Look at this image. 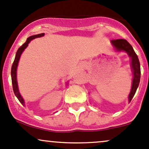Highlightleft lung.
Here are the masks:
<instances>
[{
	"instance_id": "8db88e82",
	"label": "left lung",
	"mask_w": 149,
	"mask_h": 149,
	"mask_svg": "<svg viewBox=\"0 0 149 149\" xmlns=\"http://www.w3.org/2000/svg\"><path fill=\"white\" fill-rule=\"evenodd\" d=\"M111 44L113 46L116 52H125L128 54L131 60V68L133 73V80H132V88L130 95H129V102H131L134 95H135L137 88L140 82L141 78V68H140V63L136 54L135 53L133 47L127 42L123 39L115 40L111 41Z\"/></svg>"
}]
</instances>
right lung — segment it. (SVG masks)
Returning <instances> with one entry per match:
<instances>
[{"mask_svg":"<svg viewBox=\"0 0 149 149\" xmlns=\"http://www.w3.org/2000/svg\"><path fill=\"white\" fill-rule=\"evenodd\" d=\"M44 35H45V33H41V34H38V35H32V36H30V37H29L27 39V41H26L23 45L21 46L18 49H17V52H16L15 58L13 63L12 68H11V78H12V84H13V92L15 93V95L16 97H17V98L18 99L19 102H20V103L24 106L25 105V103H24V99L22 98L20 93H19L18 85H17V66H18V63L19 61V58H20L21 54H22V52H24V50L27 48V47L28 46L29 42H30L32 40H34V39L43 37ZM67 84H68V83H66V85Z\"/></svg>","mask_w":149,"mask_h":149,"instance_id":"right-lung-1","label":"right lung"}]
</instances>
